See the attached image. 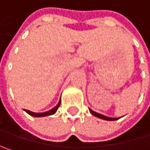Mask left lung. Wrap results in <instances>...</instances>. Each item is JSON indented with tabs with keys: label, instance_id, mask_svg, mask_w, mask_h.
<instances>
[{
	"label": "left lung",
	"instance_id": "8db88e82",
	"mask_svg": "<svg viewBox=\"0 0 150 150\" xmlns=\"http://www.w3.org/2000/svg\"><path fill=\"white\" fill-rule=\"evenodd\" d=\"M89 111H90V113H91L93 115H95V116H96V117H99V118H101V119H103V120H107V121H115V120H118V119H119V118H111V117L105 116L103 115H101V114H98V113L93 111V110L90 109V108H89Z\"/></svg>",
	"mask_w": 150,
	"mask_h": 150
}]
</instances>
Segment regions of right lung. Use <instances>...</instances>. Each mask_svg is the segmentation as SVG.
Listing matches in <instances>:
<instances>
[{
    "instance_id": "obj_1",
    "label": "right lung",
    "mask_w": 150,
    "mask_h": 150,
    "mask_svg": "<svg viewBox=\"0 0 150 150\" xmlns=\"http://www.w3.org/2000/svg\"><path fill=\"white\" fill-rule=\"evenodd\" d=\"M61 104V100L59 101V103H58V104L56 105L54 108H52L51 110H49V111H47V112H44V113H35V112H32V111H29V110H27V109H25V111L28 114V115H32V116H35V117H42V116H46V115H53V114H54L55 112H56V110H57V108H59V106Z\"/></svg>"
}]
</instances>
